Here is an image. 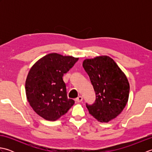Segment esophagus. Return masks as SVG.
<instances>
[{"mask_svg": "<svg viewBox=\"0 0 152 152\" xmlns=\"http://www.w3.org/2000/svg\"><path fill=\"white\" fill-rule=\"evenodd\" d=\"M83 100V97L82 96H78V97H77L76 99H75V101H76V102H81Z\"/></svg>", "mask_w": 152, "mask_h": 152, "instance_id": "obj_1", "label": "esophagus"}]
</instances>
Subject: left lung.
<instances>
[{"label": "left lung", "mask_w": 152, "mask_h": 152, "mask_svg": "<svg viewBox=\"0 0 152 152\" xmlns=\"http://www.w3.org/2000/svg\"><path fill=\"white\" fill-rule=\"evenodd\" d=\"M83 67L94 88L96 100L86 103L89 113L100 122L107 123L115 118L127 104L129 83L125 74L108 56L86 59Z\"/></svg>", "instance_id": "8db88e82"}]
</instances>
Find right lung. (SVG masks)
I'll use <instances>...</instances> for the list:
<instances>
[{"mask_svg":"<svg viewBox=\"0 0 152 152\" xmlns=\"http://www.w3.org/2000/svg\"><path fill=\"white\" fill-rule=\"evenodd\" d=\"M79 58L48 54L31 67L25 82L27 99L33 110L48 121H56L74 104L68 99L63 80Z\"/></svg>","mask_w":152,"mask_h":152,"instance_id":"obj_1","label":"right lung"}]
</instances>
